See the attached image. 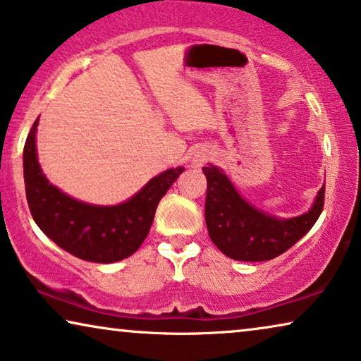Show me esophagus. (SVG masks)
I'll list each match as a JSON object with an SVG mask.
<instances>
[{"instance_id": "obj_1", "label": "esophagus", "mask_w": 361, "mask_h": 361, "mask_svg": "<svg viewBox=\"0 0 361 361\" xmlns=\"http://www.w3.org/2000/svg\"><path fill=\"white\" fill-rule=\"evenodd\" d=\"M207 159H208L207 151H195V153L192 154V166L193 168H202V166L207 163Z\"/></svg>"}]
</instances>
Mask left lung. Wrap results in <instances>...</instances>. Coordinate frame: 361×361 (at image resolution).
<instances>
[{
  "mask_svg": "<svg viewBox=\"0 0 361 361\" xmlns=\"http://www.w3.org/2000/svg\"><path fill=\"white\" fill-rule=\"evenodd\" d=\"M205 221L212 241L224 255L244 262H264L279 257L295 245L319 218L324 190L317 193L311 210L301 216L279 219L244 200L221 169L205 166Z\"/></svg>",
  "mask_w": 361,
  "mask_h": 361,
  "instance_id": "obj_1",
  "label": "left lung"
}]
</instances>
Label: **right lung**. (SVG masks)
<instances>
[{
	"label": "right lung",
	"mask_w": 361,
	"mask_h": 361,
	"mask_svg": "<svg viewBox=\"0 0 361 361\" xmlns=\"http://www.w3.org/2000/svg\"><path fill=\"white\" fill-rule=\"evenodd\" d=\"M35 120L24 145V184L29 210L37 226L56 245L78 259L112 264L137 252L148 236L156 208L184 168L156 176L137 195L120 205L78 202L51 185L35 151Z\"/></svg>",
	"instance_id": "obj_1"
}]
</instances>
